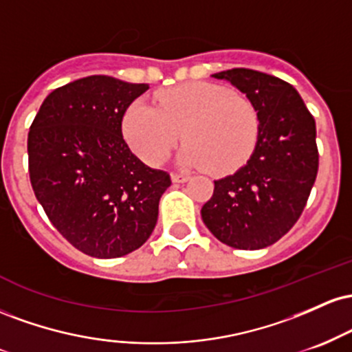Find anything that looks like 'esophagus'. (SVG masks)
Returning <instances> with one entry per match:
<instances>
[{
  "label": "esophagus",
  "mask_w": 352,
  "mask_h": 352,
  "mask_svg": "<svg viewBox=\"0 0 352 352\" xmlns=\"http://www.w3.org/2000/svg\"><path fill=\"white\" fill-rule=\"evenodd\" d=\"M170 177L173 184H184V182H187L190 179L188 173H182V172H173Z\"/></svg>",
  "instance_id": "esophagus-1"
}]
</instances>
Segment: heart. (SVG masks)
Instances as JSON below:
<instances>
[{"instance_id":"obj_1","label":"heart","mask_w":352,"mask_h":352,"mask_svg":"<svg viewBox=\"0 0 352 352\" xmlns=\"http://www.w3.org/2000/svg\"><path fill=\"white\" fill-rule=\"evenodd\" d=\"M122 132L140 159L160 165L179 137L187 140L180 162L227 175L248 162L260 139V116L252 100L210 82L162 89L155 106L134 100L125 111Z\"/></svg>"}]
</instances>
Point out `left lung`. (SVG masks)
Wrapping results in <instances>:
<instances>
[{
  "label": "left lung",
  "mask_w": 352,
  "mask_h": 352,
  "mask_svg": "<svg viewBox=\"0 0 352 352\" xmlns=\"http://www.w3.org/2000/svg\"><path fill=\"white\" fill-rule=\"evenodd\" d=\"M252 100L260 116L253 155L233 175L215 180L201 220L221 243L260 250L292 230L318 175L316 122L292 84L235 67L212 74Z\"/></svg>",
  "instance_id": "8db88e82"
}]
</instances>
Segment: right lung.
Wrapping results in <instances>:
<instances>
[{"mask_svg": "<svg viewBox=\"0 0 352 352\" xmlns=\"http://www.w3.org/2000/svg\"><path fill=\"white\" fill-rule=\"evenodd\" d=\"M148 84L89 76L54 89L28 134L34 195L79 252L119 258L155 228L170 175L145 165L122 137L127 107Z\"/></svg>", "mask_w": 352, "mask_h": 352, "instance_id": "obj_1", "label": "right lung"}]
</instances>
